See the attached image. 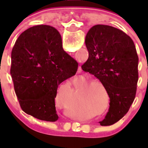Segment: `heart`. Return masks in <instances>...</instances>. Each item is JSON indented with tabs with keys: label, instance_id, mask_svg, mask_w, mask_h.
<instances>
[{
	"label": "heart",
	"instance_id": "b5f03b06",
	"mask_svg": "<svg viewBox=\"0 0 148 148\" xmlns=\"http://www.w3.org/2000/svg\"><path fill=\"white\" fill-rule=\"evenodd\" d=\"M102 86V85H101ZM104 92H103L102 90H99V99H104Z\"/></svg>",
	"mask_w": 148,
	"mask_h": 148
}]
</instances>
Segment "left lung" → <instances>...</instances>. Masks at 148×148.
Segmentation results:
<instances>
[{"label":"left lung","mask_w":148,"mask_h":148,"mask_svg":"<svg viewBox=\"0 0 148 148\" xmlns=\"http://www.w3.org/2000/svg\"><path fill=\"white\" fill-rule=\"evenodd\" d=\"M89 52L82 66L99 79L110 97V108L102 126L115 124L130 109L136 97L138 58L135 44L126 33L113 27L97 24L85 38Z\"/></svg>","instance_id":"obj_1"}]
</instances>
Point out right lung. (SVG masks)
Masks as SVG:
<instances>
[{
    "label": "right lung",
    "instance_id": "1",
    "mask_svg": "<svg viewBox=\"0 0 148 148\" xmlns=\"http://www.w3.org/2000/svg\"><path fill=\"white\" fill-rule=\"evenodd\" d=\"M11 59L10 73L23 111L42 121H57L58 87L75 75L78 64L63 49L58 30L49 25L27 29L17 39Z\"/></svg>",
    "mask_w": 148,
    "mask_h": 148
}]
</instances>
